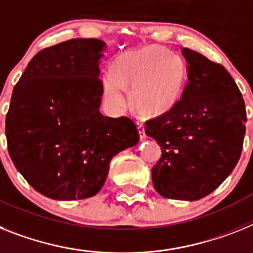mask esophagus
<instances>
[{
    "label": "esophagus",
    "mask_w": 253,
    "mask_h": 253,
    "mask_svg": "<svg viewBox=\"0 0 253 253\" xmlns=\"http://www.w3.org/2000/svg\"><path fill=\"white\" fill-rule=\"evenodd\" d=\"M137 130H139V135H140V139L143 140L145 139L146 135H145V126H144L143 121L139 120L137 121Z\"/></svg>",
    "instance_id": "34e87169"
}]
</instances>
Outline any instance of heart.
Returning <instances> with one entry per match:
<instances>
[{
  "mask_svg": "<svg viewBox=\"0 0 253 253\" xmlns=\"http://www.w3.org/2000/svg\"><path fill=\"white\" fill-rule=\"evenodd\" d=\"M184 68L171 51L148 46L122 55L116 71L104 76V97L110 107L122 109L127 104L126 86H132L140 109L161 114L173 107L184 88Z\"/></svg>",
  "mask_w": 253,
  "mask_h": 253,
  "instance_id": "1",
  "label": "heart"
}]
</instances>
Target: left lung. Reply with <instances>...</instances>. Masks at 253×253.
<instances>
[{
	"mask_svg": "<svg viewBox=\"0 0 253 253\" xmlns=\"http://www.w3.org/2000/svg\"><path fill=\"white\" fill-rule=\"evenodd\" d=\"M188 84L166 113L145 122L162 156L153 185L169 199L198 201L221 185L238 163L246 133L245 100L222 65L181 48Z\"/></svg>",
	"mask_w": 253,
	"mask_h": 253,
	"instance_id": "obj_1",
	"label": "left lung"
}]
</instances>
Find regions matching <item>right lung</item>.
Masks as SVG:
<instances>
[{
    "label": "right lung",
    "mask_w": 253,
    "mask_h": 253,
    "mask_svg": "<svg viewBox=\"0 0 253 253\" xmlns=\"http://www.w3.org/2000/svg\"><path fill=\"white\" fill-rule=\"evenodd\" d=\"M107 44L76 38L40 51L15 84L6 116L8 154L29 185L58 201L90 198L116 154L136 145L127 117L100 113Z\"/></svg>",
    "instance_id": "right-lung-1"
}]
</instances>
